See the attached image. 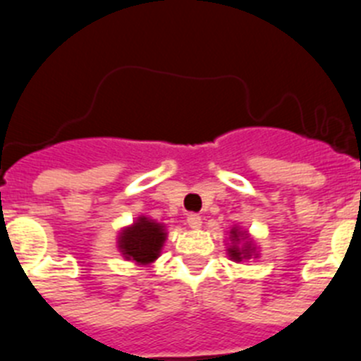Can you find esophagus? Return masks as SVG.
<instances>
[{
	"label": "esophagus",
	"mask_w": 361,
	"mask_h": 361,
	"mask_svg": "<svg viewBox=\"0 0 361 361\" xmlns=\"http://www.w3.org/2000/svg\"><path fill=\"white\" fill-rule=\"evenodd\" d=\"M186 220H188V226H190V228H193V229H197V228H200V226H202V216L197 215V213H190V215L186 216Z\"/></svg>",
	"instance_id": "esophagus-1"
}]
</instances>
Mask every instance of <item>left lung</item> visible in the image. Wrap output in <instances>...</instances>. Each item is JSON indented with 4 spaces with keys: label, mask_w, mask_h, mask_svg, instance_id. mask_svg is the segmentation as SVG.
I'll list each match as a JSON object with an SVG mask.
<instances>
[{
    "label": "left lung",
    "mask_w": 361,
    "mask_h": 361,
    "mask_svg": "<svg viewBox=\"0 0 361 361\" xmlns=\"http://www.w3.org/2000/svg\"><path fill=\"white\" fill-rule=\"evenodd\" d=\"M233 235V240L238 237V231L237 229H233L231 231ZM229 257L233 258V260H242V258H250L251 257V251L250 247H237V245H233V247H229Z\"/></svg>",
    "instance_id": "obj_1"
}]
</instances>
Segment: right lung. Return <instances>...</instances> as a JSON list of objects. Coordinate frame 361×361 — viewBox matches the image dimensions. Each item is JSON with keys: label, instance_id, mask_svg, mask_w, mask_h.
<instances>
[{"label": "right lung", "instance_id": "right-lung-1", "mask_svg": "<svg viewBox=\"0 0 361 361\" xmlns=\"http://www.w3.org/2000/svg\"><path fill=\"white\" fill-rule=\"evenodd\" d=\"M164 238L166 233L161 224L141 216L132 228H126L121 233L119 247L130 260H135L137 264H149L159 257Z\"/></svg>", "mask_w": 361, "mask_h": 361}]
</instances>
